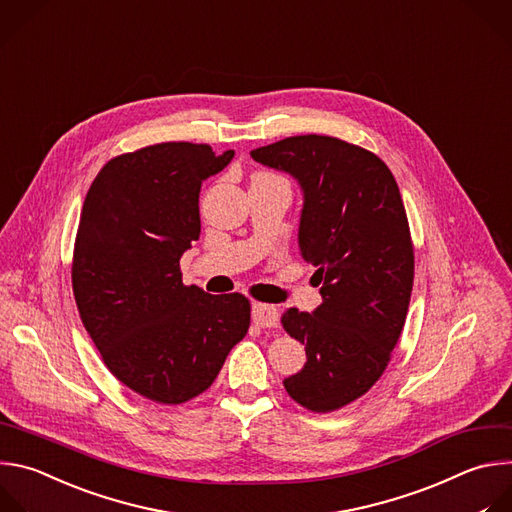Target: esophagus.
I'll list each match as a JSON object with an SVG mask.
<instances>
[{
    "label": "esophagus",
    "instance_id": "1",
    "mask_svg": "<svg viewBox=\"0 0 512 512\" xmlns=\"http://www.w3.org/2000/svg\"><path fill=\"white\" fill-rule=\"evenodd\" d=\"M252 321L262 327V329H270L278 325V309L272 304H264V302H254L252 304Z\"/></svg>",
    "mask_w": 512,
    "mask_h": 512
}]
</instances>
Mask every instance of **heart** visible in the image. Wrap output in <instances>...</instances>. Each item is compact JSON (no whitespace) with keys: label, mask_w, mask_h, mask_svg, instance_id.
Here are the masks:
<instances>
[{"label":"heart","mask_w":512,"mask_h":512,"mask_svg":"<svg viewBox=\"0 0 512 512\" xmlns=\"http://www.w3.org/2000/svg\"><path fill=\"white\" fill-rule=\"evenodd\" d=\"M258 175H260V173H258Z\"/></svg>","instance_id":"heart-1"}]
</instances>
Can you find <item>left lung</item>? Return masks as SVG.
Segmentation results:
<instances>
[{
    "label": "left lung",
    "instance_id": "1",
    "mask_svg": "<svg viewBox=\"0 0 512 512\" xmlns=\"http://www.w3.org/2000/svg\"><path fill=\"white\" fill-rule=\"evenodd\" d=\"M250 155L304 191L298 248L317 268L323 302L313 315L282 313L284 331L306 349L284 389L309 412L329 414L379 381L405 325L414 242L401 193L375 153L337 137H286Z\"/></svg>",
    "mask_w": 512,
    "mask_h": 512
}]
</instances>
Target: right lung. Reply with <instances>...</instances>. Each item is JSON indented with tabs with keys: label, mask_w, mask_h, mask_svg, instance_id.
<instances>
[{
	"label": "right lung",
	"mask_w": 512,
	"mask_h": 512,
	"mask_svg": "<svg viewBox=\"0 0 512 512\" xmlns=\"http://www.w3.org/2000/svg\"><path fill=\"white\" fill-rule=\"evenodd\" d=\"M234 151L157 143L113 157L94 177L74 240L72 290L109 371L165 405L206 391L250 329V300L185 286L179 260L199 238L201 181Z\"/></svg>",
	"instance_id": "right-lung-1"
}]
</instances>
